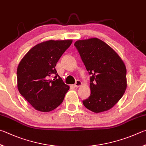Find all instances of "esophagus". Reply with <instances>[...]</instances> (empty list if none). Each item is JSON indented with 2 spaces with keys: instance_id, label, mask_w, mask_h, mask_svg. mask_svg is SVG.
<instances>
[{
  "instance_id": "obj_1",
  "label": "esophagus",
  "mask_w": 146,
  "mask_h": 146,
  "mask_svg": "<svg viewBox=\"0 0 146 146\" xmlns=\"http://www.w3.org/2000/svg\"><path fill=\"white\" fill-rule=\"evenodd\" d=\"M81 85H82V83H81V81L80 80H77L74 84L75 87H80Z\"/></svg>"
}]
</instances>
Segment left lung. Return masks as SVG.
Segmentation results:
<instances>
[{
  "mask_svg": "<svg viewBox=\"0 0 146 146\" xmlns=\"http://www.w3.org/2000/svg\"><path fill=\"white\" fill-rule=\"evenodd\" d=\"M86 69L91 75V94L83 101L86 108L101 113L115 105L127 87L126 68L115 51L97 38L74 43Z\"/></svg>",
  "mask_w": 146,
  "mask_h": 146,
  "instance_id": "8db88e82",
  "label": "left lung"
}]
</instances>
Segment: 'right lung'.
<instances>
[{"label":"right lung","instance_id":"obj_1","mask_svg":"<svg viewBox=\"0 0 146 146\" xmlns=\"http://www.w3.org/2000/svg\"><path fill=\"white\" fill-rule=\"evenodd\" d=\"M72 40H48L28 51L19 64L17 87L20 94L38 111H50L63 101L69 86L58 74L55 66ZM54 76L53 80H50Z\"/></svg>","mask_w":146,"mask_h":146}]
</instances>
